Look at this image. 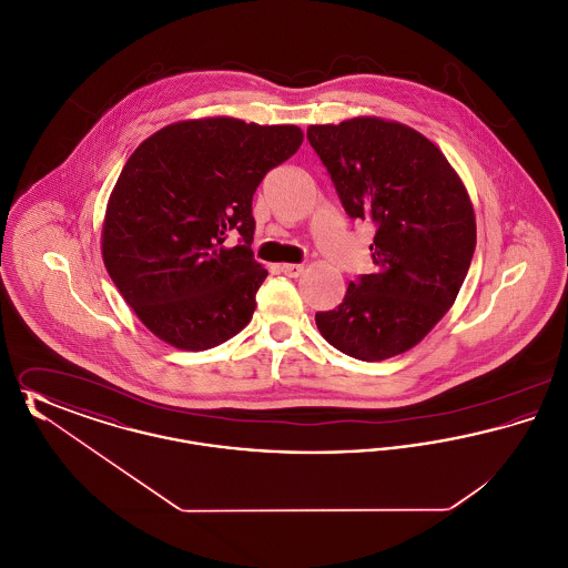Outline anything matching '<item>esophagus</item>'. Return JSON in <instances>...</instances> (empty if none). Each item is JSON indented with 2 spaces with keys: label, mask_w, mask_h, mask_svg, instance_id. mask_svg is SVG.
<instances>
[{
  "label": "esophagus",
  "mask_w": 568,
  "mask_h": 568,
  "mask_svg": "<svg viewBox=\"0 0 568 568\" xmlns=\"http://www.w3.org/2000/svg\"><path fill=\"white\" fill-rule=\"evenodd\" d=\"M281 272H283V274H287V276H294V278H296V276H300V274L304 272V266H300V264H283V266H281Z\"/></svg>",
  "instance_id": "1"
}]
</instances>
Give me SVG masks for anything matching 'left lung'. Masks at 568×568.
Listing matches in <instances>:
<instances>
[{
  "instance_id": "left-lung-1",
  "label": "left lung",
  "mask_w": 568,
  "mask_h": 568,
  "mask_svg": "<svg viewBox=\"0 0 568 568\" xmlns=\"http://www.w3.org/2000/svg\"><path fill=\"white\" fill-rule=\"evenodd\" d=\"M306 138L352 219L377 227V271L352 281L315 322L325 341L362 362L415 347L456 302L477 244L458 172L426 135L378 116L311 125Z\"/></svg>"
}]
</instances>
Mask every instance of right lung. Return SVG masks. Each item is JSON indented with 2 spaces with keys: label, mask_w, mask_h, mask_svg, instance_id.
I'll return each mask as SVG.
<instances>
[{
  "label": "right lung",
  "mask_w": 568,
  "mask_h": 568,
  "mask_svg": "<svg viewBox=\"0 0 568 568\" xmlns=\"http://www.w3.org/2000/svg\"><path fill=\"white\" fill-rule=\"evenodd\" d=\"M296 125L191 119L149 135L110 193L102 257L138 320L204 352L251 322L268 271L253 260V193L300 144ZM230 233L242 243L224 244Z\"/></svg>",
  "instance_id": "obj_1"
}]
</instances>
